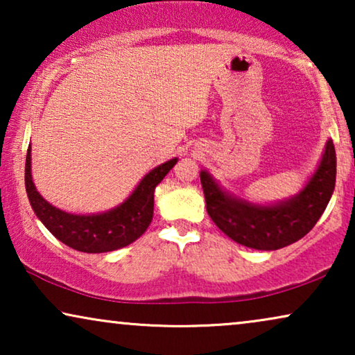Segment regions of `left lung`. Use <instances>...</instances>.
<instances>
[{
  "instance_id": "1",
  "label": "left lung",
  "mask_w": 355,
  "mask_h": 355,
  "mask_svg": "<svg viewBox=\"0 0 355 355\" xmlns=\"http://www.w3.org/2000/svg\"><path fill=\"white\" fill-rule=\"evenodd\" d=\"M207 211L213 223L237 244L276 250L307 234L322 216L336 182V152L329 139L317 171L297 196L275 205H257L223 191L207 171L200 173Z\"/></svg>"
}]
</instances>
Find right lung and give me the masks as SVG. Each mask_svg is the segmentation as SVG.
<instances>
[{
	"instance_id": "1",
	"label": "right lung",
	"mask_w": 355,
	"mask_h": 355,
	"mask_svg": "<svg viewBox=\"0 0 355 355\" xmlns=\"http://www.w3.org/2000/svg\"><path fill=\"white\" fill-rule=\"evenodd\" d=\"M31 163V147H28L26 158V191L38 220L58 241L69 245L71 249L87 254H103L132 244L147 231L153 218L155 187L178 163V158L153 168L121 205L96 215H72L48 203L37 192L35 184L32 181Z\"/></svg>"
}]
</instances>
